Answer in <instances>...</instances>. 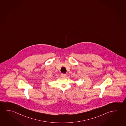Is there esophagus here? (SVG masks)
<instances>
[{
	"mask_svg": "<svg viewBox=\"0 0 126 126\" xmlns=\"http://www.w3.org/2000/svg\"><path fill=\"white\" fill-rule=\"evenodd\" d=\"M61 77L62 78H66V74H61Z\"/></svg>",
	"mask_w": 126,
	"mask_h": 126,
	"instance_id": "obj_1",
	"label": "esophagus"
}]
</instances>
